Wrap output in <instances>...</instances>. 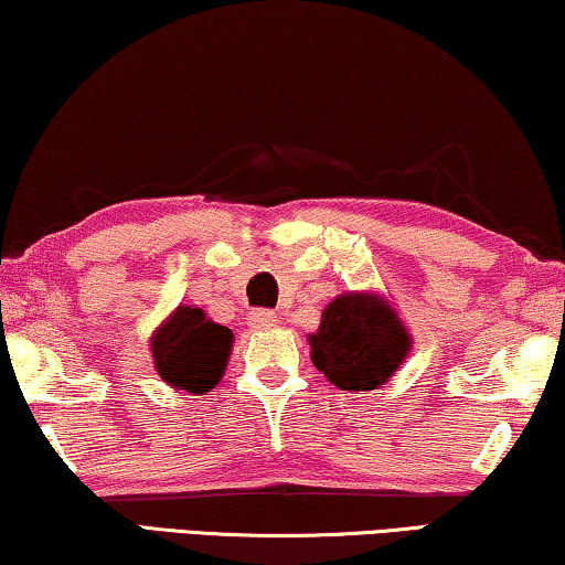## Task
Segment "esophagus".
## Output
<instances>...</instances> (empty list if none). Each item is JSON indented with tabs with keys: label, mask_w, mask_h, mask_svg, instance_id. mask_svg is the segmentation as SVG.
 I'll use <instances>...</instances> for the list:
<instances>
[{
	"label": "esophagus",
	"mask_w": 565,
	"mask_h": 565,
	"mask_svg": "<svg viewBox=\"0 0 565 565\" xmlns=\"http://www.w3.org/2000/svg\"><path fill=\"white\" fill-rule=\"evenodd\" d=\"M248 324L254 327V330H268V327L276 324V315L268 309H254L248 315Z\"/></svg>",
	"instance_id": "obj_1"
}]
</instances>
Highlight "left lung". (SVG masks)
<instances>
[{
    "mask_svg": "<svg viewBox=\"0 0 565 565\" xmlns=\"http://www.w3.org/2000/svg\"><path fill=\"white\" fill-rule=\"evenodd\" d=\"M311 363L340 391H377L411 352V334L381 294L332 299L309 334Z\"/></svg>",
    "mask_w": 565,
    "mask_h": 565,
    "instance_id": "8db88e82",
    "label": "left lung"
}]
</instances>
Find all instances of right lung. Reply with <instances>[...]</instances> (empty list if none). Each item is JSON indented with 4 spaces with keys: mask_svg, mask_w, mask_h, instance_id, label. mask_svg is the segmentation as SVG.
<instances>
[{
    "mask_svg": "<svg viewBox=\"0 0 565 565\" xmlns=\"http://www.w3.org/2000/svg\"><path fill=\"white\" fill-rule=\"evenodd\" d=\"M233 350V332L198 307H177L151 334V358L172 388L202 395L221 383Z\"/></svg>",
    "mask_w": 565,
    "mask_h": 565,
    "instance_id": "obj_1",
    "label": "right lung"
}]
</instances>
